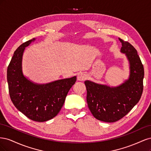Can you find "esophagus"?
I'll return each mask as SVG.
<instances>
[{
  "label": "esophagus",
  "mask_w": 151,
  "mask_h": 151,
  "mask_svg": "<svg viewBox=\"0 0 151 151\" xmlns=\"http://www.w3.org/2000/svg\"><path fill=\"white\" fill-rule=\"evenodd\" d=\"M87 78V76L83 72H81L77 75V80L78 81H84Z\"/></svg>",
  "instance_id": "34e87169"
}]
</instances>
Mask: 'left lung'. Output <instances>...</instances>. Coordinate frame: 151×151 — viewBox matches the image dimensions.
<instances>
[{
    "label": "left lung",
    "instance_id": "8db88e82",
    "mask_svg": "<svg viewBox=\"0 0 151 151\" xmlns=\"http://www.w3.org/2000/svg\"><path fill=\"white\" fill-rule=\"evenodd\" d=\"M119 40L121 52L125 53L130 63L129 78L116 87L84 82L89 110L96 119L104 122H115L125 116L139 101L143 92L144 70L137 51L130 43Z\"/></svg>",
    "mask_w": 151,
    "mask_h": 151
}]
</instances>
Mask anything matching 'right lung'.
<instances>
[{"mask_svg":"<svg viewBox=\"0 0 151 151\" xmlns=\"http://www.w3.org/2000/svg\"><path fill=\"white\" fill-rule=\"evenodd\" d=\"M35 40L23 43L14 53L7 67V79L15 107L29 119L43 122L54 118L60 111L76 76L44 84L34 83L25 77L22 71V55L25 48Z\"/></svg>","mask_w":151,"mask_h":151,"instance_id":"1","label":"right lung"}]
</instances>
